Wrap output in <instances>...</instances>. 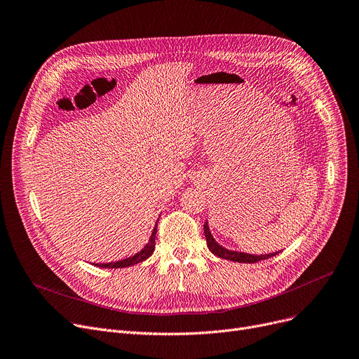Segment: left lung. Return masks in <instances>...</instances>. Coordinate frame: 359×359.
<instances>
[{"mask_svg":"<svg viewBox=\"0 0 359 359\" xmlns=\"http://www.w3.org/2000/svg\"><path fill=\"white\" fill-rule=\"evenodd\" d=\"M203 233L206 237V243H208V248L210 250L222 259H227V260H233V262H238V263H256L259 260H265L269 259L272 256H276L279 252L276 253H269V255H249V253H241V252H233V250H227L225 248L219 246V244L214 240V237L211 236L210 227H208V222L203 224Z\"/></svg>","mask_w":359,"mask_h":359,"instance_id":"1","label":"left lung"}]
</instances>
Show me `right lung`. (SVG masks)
Here are the masks:
<instances>
[{"instance_id": "add662e5", "label": "right lung", "mask_w": 359, "mask_h": 359, "mask_svg": "<svg viewBox=\"0 0 359 359\" xmlns=\"http://www.w3.org/2000/svg\"><path fill=\"white\" fill-rule=\"evenodd\" d=\"M156 233H157V225L153 230V234H151V238H149V243L147 244V246L138 252L137 255H134L132 257H128V259H123V260H118V262H113V263H97L96 266L99 268H126V266H132V265H137V263L148 259L151 255H153L154 249H156Z\"/></svg>"}]
</instances>
